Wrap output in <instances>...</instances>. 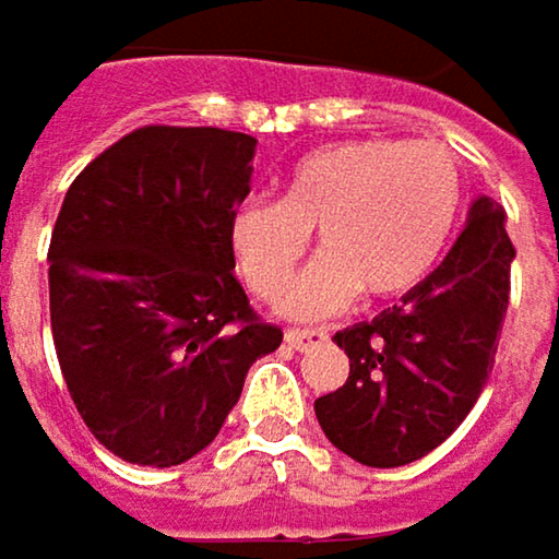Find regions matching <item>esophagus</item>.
<instances>
[{
  "mask_svg": "<svg viewBox=\"0 0 559 559\" xmlns=\"http://www.w3.org/2000/svg\"><path fill=\"white\" fill-rule=\"evenodd\" d=\"M328 341V331L324 328H289L286 331V344L296 347V350H309Z\"/></svg>",
  "mask_w": 559,
  "mask_h": 559,
  "instance_id": "esophagus-1",
  "label": "esophagus"
}]
</instances>
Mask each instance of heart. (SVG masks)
Instances as JSON below:
<instances>
[{
	"label": "heart",
	"mask_w": 559,
	"mask_h": 559,
	"mask_svg": "<svg viewBox=\"0 0 559 559\" xmlns=\"http://www.w3.org/2000/svg\"><path fill=\"white\" fill-rule=\"evenodd\" d=\"M463 202V174L441 141L360 138L324 144L283 176V199L250 195L228 218L247 286L276 299L312 241L324 250L289 286V314H324L360 289L389 299L415 289L441 260Z\"/></svg>",
	"instance_id": "heart-1"
}]
</instances>
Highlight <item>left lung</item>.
<instances>
[{"label":"left lung","mask_w":559,"mask_h":559,"mask_svg":"<svg viewBox=\"0 0 559 559\" xmlns=\"http://www.w3.org/2000/svg\"><path fill=\"white\" fill-rule=\"evenodd\" d=\"M515 247L479 195L441 266L373 321L334 334L347 383L314 399L328 441L364 466H405L444 444L492 373Z\"/></svg>","instance_id":"obj_1"}]
</instances>
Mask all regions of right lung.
Segmentation results:
<instances>
[{
  "label": "right lung",
  "mask_w": 559,
  "mask_h": 559,
  "mask_svg": "<svg viewBox=\"0 0 559 559\" xmlns=\"http://www.w3.org/2000/svg\"><path fill=\"white\" fill-rule=\"evenodd\" d=\"M257 141L144 124L67 189L50 235V331L96 441L138 466L205 451L250 364L283 341L235 276L228 218Z\"/></svg>",
  "instance_id": "obj_1"
}]
</instances>
